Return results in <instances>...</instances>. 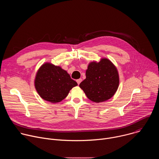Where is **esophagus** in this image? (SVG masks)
<instances>
[{"label": "esophagus", "instance_id": "esophagus-1", "mask_svg": "<svg viewBox=\"0 0 159 159\" xmlns=\"http://www.w3.org/2000/svg\"><path fill=\"white\" fill-rule=\"evenodd\" d=\"M82 79H77V84H78V85H79L80 84V83L82 82Z\"/></svg>", "mask_w": 159, "mask_h": 159}]
</instances>
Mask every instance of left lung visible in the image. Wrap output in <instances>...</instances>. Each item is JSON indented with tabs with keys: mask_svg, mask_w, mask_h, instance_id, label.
Here are the masks:
<instances>
[{
	"mask_svg": "<svg viewBox=\"0 0 159 159\" xmlns=\"http://www.w3.org/2000/svg\"><path fill=\"white\" fill-rule=\"evenodd\" d=\"M86 79L79 85L89 99L100 102L111 98L118 88L119 75L116 66L107 58L88 65Z\"/></svg>",
	"mask_w": 159,
	"mask_h": 159,
	"instance_id": "obj_1",
	"label": "left lung"
}]
</instances>
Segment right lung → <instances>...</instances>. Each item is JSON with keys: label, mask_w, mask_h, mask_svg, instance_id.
I'll list each match as a JSON object with an SVG mask.
<instances>
[{"label": "right lung", "mask_w": 159, "mask_h": 159, "mask_svg": "<svg viewBox=\"0 0 159 159\" xmlns=\"http://www.w3.org/2000/svg\"><path fill=\"white\" fill-rule=\"evenodd\" d=\"M34 85L42 99L57 103L64 99L77 83L60 66L46 63L38 70Z\"/></svg>", "instance_id": "obj_1"}]
</instances>
